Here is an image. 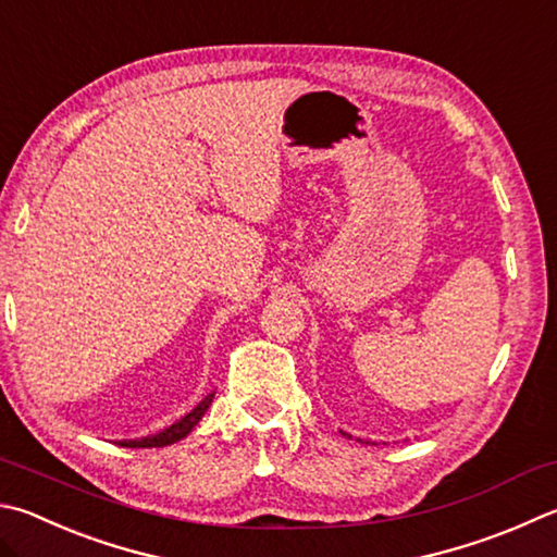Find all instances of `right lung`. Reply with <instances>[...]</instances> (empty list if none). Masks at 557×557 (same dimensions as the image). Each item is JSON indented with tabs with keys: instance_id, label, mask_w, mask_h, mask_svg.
Listing matches in <instances>:
<instances>
[{
	"instance_id": "obj_1",
	"label": "right lung",
	"mask_w": 557,
	"mask_h": 557,
	"mask_svg": "<svg viewBox=\"0 0 557 557\" xmlns=\"http://www.w3.org/2000/svg\"><path fill=\"white\" fill-rule=\"evenodd\" d=\"M211 399H214V392L207 394L205 399H201L195 409H191L189 413H185L180 421H175L173 426H168L163 431L153 433V436H146V438H136V441H119V446L124 448H163V446H170V443H177L187 436V433L197 426L199 419L205 417V411L209 409Z\"/></svg>"
}]
</instances>
